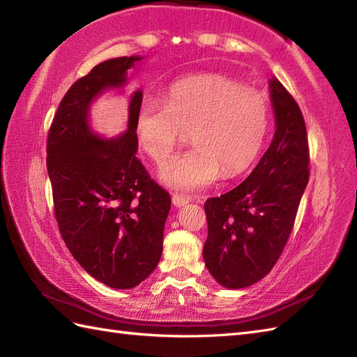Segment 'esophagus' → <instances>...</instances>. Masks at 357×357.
I'll list each match as a JSON object with an SVG mask.
<instances>
[{
    "label": "esophagus",
    "mask_w": 357,
    "mask_h": 357,
    "mask_svg": "<svg viewBox=\"0 0 357 357\" xmlns=\"http://www.w3.org/2000/svg\"><path fill=\"white\" fill-rule=\"evenodd\" d=\"M188 201H190V199L185 198V196H181V195H173V196H172V202H173L176 207L185 206V204H188Z\"/></svg>",
    "instance_id": "34e87169"
}]
</instances>
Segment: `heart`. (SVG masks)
I'll use <instances>...</instances> for the list:
<instances>
[{"label": "heart", "mask_w": 357, "mask_h": 357, "mask_svg": "<svg viewBox=\"0 0 357 357\" xmlns=\"http://www.w3.org/2000/svg\"><path fill=\"white\" fill-rule=\"evenodd\" d=\"M270 126L268 100L221 73H201L170 86L165 100L147 98L136 112L142 150L156 164L169 161L185 130L193 146L164 167L167 184L198 190L221 176H236L259 155Z\"/></svg>", "instance_id": "b5f03b06"}]
</instances>
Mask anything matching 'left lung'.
Instances as JSON below:
<instances>
[{
	"mask_svg": "<svg viewBox=\"0 0 357 357\" xmlns=\"http://www.w3.org/2000/svg\"><path fill=\"white\" fill-rule=\"evenodd\" d=\"M276 132L252 174L219 198L204 204L208 236L204 262L227 288L253 285L282 255L310 178L304 116L294 98L271 79Z\"/></svg>",
	"mask_w": 357,
	"mask_h": 357,
	"instance_id": "obj_1",
	"label": "left lung"
}]
</instances>
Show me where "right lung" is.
<instances>
[{"instance_id":"add662e5","label":"right lung","mask_w":357,"mask_h":357,"mask_svg":"<svg viewBox=\"0 0 357 357\" xmlns=\"http://www.w3.org/2000/svg\"><path fill=\"white\" fill-rule=\"evenodd\" d=\"M139 59H107L75 81L47 135V173L59 233L90 276L123 290L141 284L156 268L172 201L136 158L141 90L130 101L127 132L116 139L98 138L87 116L93 98L123 86L127 70Z\"/></svg>"}]
</instances>
